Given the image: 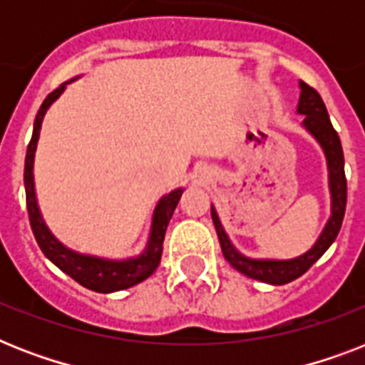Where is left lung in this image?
Returning a JSON list of instances; mask_svg holds the SVG:
<instances>
[{
	"label": "left lung",
	"instance_id": "1",
	"mask_svg": "<svg viewBox=\"0 0 365 365\" xmlns=\"http://www.w3.org/2000/svg\"><path fill=\"white\" fill-rule=\"evenodd\" d=\"M301 98L297 106V113L305 115L303 126L317 138L318 143L322 145L326 160H328L329 170V193H331V217L326 223L320 239L312 246L309 252H305L299 257L288 261H274V259H250L239 254L235 246L231 244L229 237L222 227V222L217 217L214 206H212V222L216 227L217 239L222 244L223 257L231 263L239 272L250 278L261 280L267 284H288L301 274H305L314 263L324 255V252L331 246L337 235H339L341 223L345 217L346 208V178H345V157H343V148H341L339 134L335 132L334 125L329 121L328 110L320 94L307 83L301 81Z\"/></svg>",
	"mask_w": 365,
	"mask_h": 365
}]
</instances>
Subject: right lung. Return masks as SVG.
Listing matches in <instances>:
<instances>
[{"instance_id":"right-lung-1","label":"right lung","mask_w":365,"mask_h":365,"mask_svg":"<svg viewBox=\"0 0 365 365\" xmlns=\"http://www.w3.org/2000/svg\"><path fill=\"white\" fill-rule=\"evenodd\" d=\"M71 83V81H68ZM68 83L54 88L47 98L43 100L41 108L37 111L36 121H34V134L26 149L24 163V187H26V206H28V216H30V225L34 231L39 248L60 271H64L68 277H71L76 282H79L85 288L98 292V294H111L134 286L142 282L148 277L153 274V271L159 267L160 254H163V240H165L166 227L170 222L172 214L176 210L180 197L183 189H176L172 193L165 195L159 200V205L153 212V223H151V233H149L148 246L142 255L130 257V259L111 261L102 259V257H93V255H81L77 252H71L66 246L54 239L53 233L48 231L45 222H43L41 212L37 208L36 187H34V157H36L37 140H39V130H41L43 117L47 113L48 106L64 93Z\"/></svg>"}]
</instances>
